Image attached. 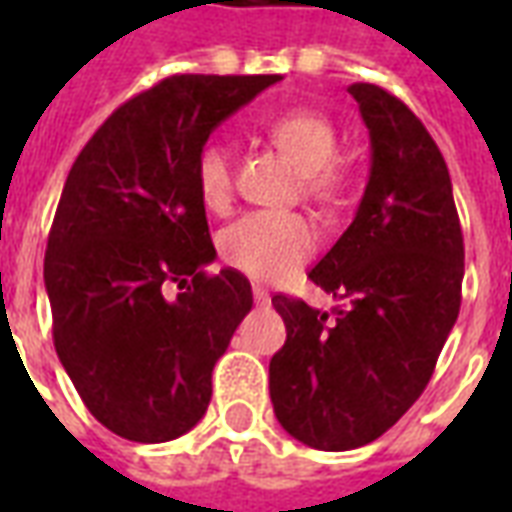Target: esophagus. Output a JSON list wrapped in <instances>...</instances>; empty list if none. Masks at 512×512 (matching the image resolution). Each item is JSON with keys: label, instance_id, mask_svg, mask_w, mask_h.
I'll list each match as a JSON object with an SVG mask.
<instances>
[{"label": "esophagus", "instance_id": "obj_1", "mask_svg": "<svg viewBox=\"0 0 512 512\" xmlns=\"http://www.w3.org/2000/svg\"><path fill=\"white\" fill-rule=\"evenodd\" d=\"M252 296H255L257 307H268V304H271V296H268V290L260 288V285H255V288H252Z\"/></svg>", "mask_w": 512, "mask_h": 512}]
</instances>
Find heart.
Returning a JSON list of instances; mask_svg holds the SVG:
<instances>
[{"label": "heart", "instance_id": "heart-1", "mask_svg": "<svg viewBox=\"0 0 512 512\" xmlns=\"http://www.w3.org/2000/svg\"><path fill=\"white\" fill-rule=\"evenodd\" d=\"M266 134L285 150L304 175V189L318 200H329L340 186V172L332 158L337 153V128L318 112L293 109L268 120ZM194 183L200 202L213 213H224L233 202V158L222 142L200 147L194 161ZM222 257L241 274L263 282L288 277L312 255L315 227L301 213H246L219 238Z\"/></svg>", "mask_w": 512, "mask_h": 512}]
</instances>
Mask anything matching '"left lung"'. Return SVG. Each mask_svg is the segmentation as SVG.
Listing matches in <instances>:
<instances>
[{"label": "left lung", "instance_id": "8db88e82", "mask_svg": "<svg viewBox=\"0 0 512 512\" xmlns=\"http://www.w3.org/2000/svg\"><path fill=\"white\" fill-rule=\"evenodd\" d=\"M370 131V178L351 227L310 279L343 299L321 312L277 293L288 340L268 365L293 439L365 447L414 406L461 310L463 233L441 150L400 98L351 84Z\"/></svg>", "mask_w": 512, "mask_h": 512}]
</instances>
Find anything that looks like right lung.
<instances>
[{
    "label": "right lung",
    "instance_id": "1",
    "mask_svg": "<svg viewBox=\"0 0 512 512\" xmlns=\"http://www.w3.org/2000/svg\"><path fill=\"white\" fill-rule=\"evenodd\" d=\"M277 82L169 76L106 117L68 172L43 260L54 348L90 414L123 439L194 428L252 310L241 271L205 274L216 249L194 161L213 128Z\"/></svg>",
    "mask_w": 512,
    "mask_h": 512
}]
</instances>
